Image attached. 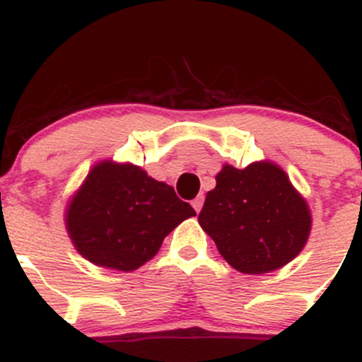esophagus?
Segmentation results:
<instances>
[{"label": "esophagus", "instance_id": "1", "mask_svg": "<svg viewBox=\"0 0 362 362\" xmlns=\"http://www.w3.org/2000/svg\"><path fill=\"white\" fill-rule=\"evenodd\" d=\"M203 199H205V198H203L202 194L196 196V198L192 199V209H194L196 212H199V210H202V206H203Z\"/></svg>", "mask_w": 362, "mask_h": 362}]
</instances>
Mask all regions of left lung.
<instances>
[{"label":"left lung","instance_id":"obj_1","mask_svg":"<svg viewBox=\"0 0 362 362\" xmlns=\"http://www.w3.org/2000/svg\"><path fill=\"white\" fill-rule=\"evenodd\" d=\"M198 223L221 256L242 274H265L306 245L311 210L281 166L256 160L244 170L223 164Z\"/></svg>","mask_w":362,"mask_h":362}]
</instances>
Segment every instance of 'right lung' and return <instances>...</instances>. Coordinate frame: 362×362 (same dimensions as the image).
Returning <instances> with one entry per match:
<instances>
[{
	"label": "right lung",
	"instance_id": "1",
	"mask_svg": "<svg viewBox=\"0 0 362 362\" xmlns=\"http://www.w3.org/2000/svg\"><path fill=\"white\" fill-rule=\"evenodd\" d=\"M196 216L171 185L143 168L97 163L65 210L74 247L93 265L132 272L157 255L166 235Z\"/></svg>",
	"mask_w": 362,
	"mask_h": 362
}]
</instances>
